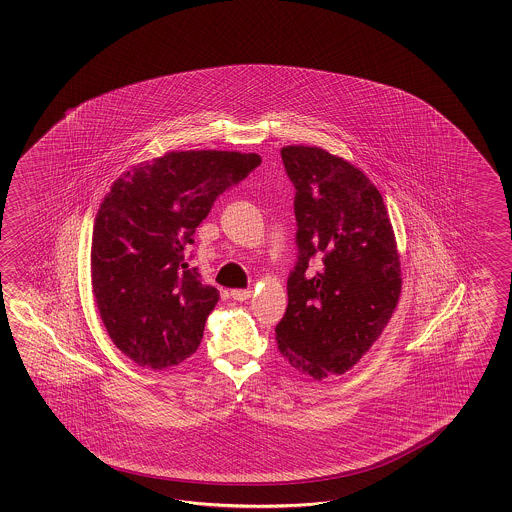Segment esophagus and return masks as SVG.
Instances as JSON below:
<instances>
[{"mask_svg": "<svg viewBox=\"0 0 512 512\" xmlns=\"http://www.w3.org/2000/svg\"><path fill=\"white\" fill-rule=\"evenodd\" d=\"M231 296H233L234 300H238V302H244V300H248L249 296H251V291L249 289H234V291H231Z\"/></svg>", "mask_w": 512, "mask_h": 512, "instance_id": "34e87169", "label": "esophagus"}]
</instances>
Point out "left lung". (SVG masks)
Returning a JSON list of instances; mask_svg holds the SVG:
<instances>
[{
	"label": "left lung",
	"instance_id": "1",
	"mask_svg": "<svg viewBox=\"0 0 512 512\" xmlns=\"http://www.w3.org/2000/svg\"><path fill=\"white\" fill-rule=\"evenodd\" d=\"M298 261L276 326L281 357L321 381L351 370L396 310L400 255L385 202L364 172L317 146H285Z\"/></svg>",
	"mask_w": 512,
	"mask_h": 512
}]
</instances>
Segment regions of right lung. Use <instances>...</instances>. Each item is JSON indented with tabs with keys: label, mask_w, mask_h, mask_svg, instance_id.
Segmentation results:
<instances>
[{
	"label": "right lung",
	"mask_w": 512,
	"mask_h": 512,
	"mask_svg": "<svg viewBox=\"0 0 512 512\" xmlns=\"http://www.w3.org/2000/svg\"><path fill=\"white\" fill-rule=\"evenodd\" d=\"M261 155L169 152L124 172L101 202L92 238V291L110 340L142 368L191 357L219 291L187 264V249L217 197Z\"/></svg>",
	"instance_id": "1"
}]
</instances>
